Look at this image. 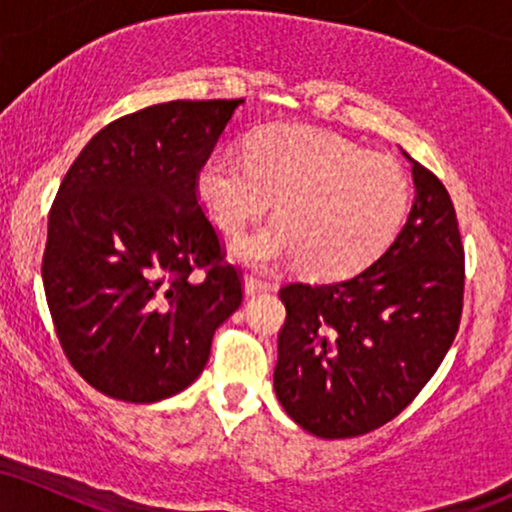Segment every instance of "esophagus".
<instances>
[{
	"label": "esophagus",
	"instance_id": "esophagus-1",
	"mask_svg": "<svg viewBox=\"0 0 512 512\" xmlns=\"http://www.w3.org/2000/svg\"><path fill=\"white\" fill-rule=\"evenodd\" d=\"M269 289H272V284H269V281L257 279V276H245V279H243L245 296H255V293H264Z\"/></svg>",
	"mask_w": 512,
	"mask_h": 512
}]
</instances>
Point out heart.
Returning a JSON list of instances; mask_svg holds the SVG:
<instances>
[{"instance_id":"b5f03b06","label":"heart","mask_w":512,"mask_h":512,"mask_svg":"<svg viewBox=\"0 0 512 512\" xmlns=\"http://www.w3.org/2000/svg\"><path fill=\"white\" fill-rule=\"evenodd\" d=\"M197 197L231 236L276 199V219L238 238L231 255L262 269L298 260L303 272L339 279L392 243L409 209V182L395 161L339 134L276 125L252 134L245 158L211 154L197 173Z\"/></svg>"}]
</instances>
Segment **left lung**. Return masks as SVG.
Returning <instances> with one entry per match:
<instances>
[{
	"label": "left lung",
	"instance_id": "obj_1",
	"mask_svg": "<svg viewBox=\"0 0 512 512\" xmlns=\"http://www.w3.org/2000/svg\"><path fill=\"white\" fill-rule=\"evenodd\" d=\"M414 204L392 245L337 284L279 291L286 322L276 399L317 438H354L392 421L448 354L462 315L464 250L448 190L407 151Z\"/></svg>",
	"mask_w": 512,
	"mask_h": 512
}]
</instances>
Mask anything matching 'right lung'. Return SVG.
I'll return each instance as SVG.
<instances>
[{
  "instance_id": "obj_1",
  "label": "right lung",
  "mask_w": 512,
  "mask_h": 512,
  "mask_svg": "<svg viewBox=\"0 0 512 512\" xmlns=\"http://www.w3.org/2000/svg\"><path fill=\"white\" fill-rule=\"evenodd\" d=\"M243 103L149 105L103 127L64 175L43 286L64 354L103 395L151 404L190 387L243 301L197 202L199 168Z\"/></svg>"
}]
</instances>
